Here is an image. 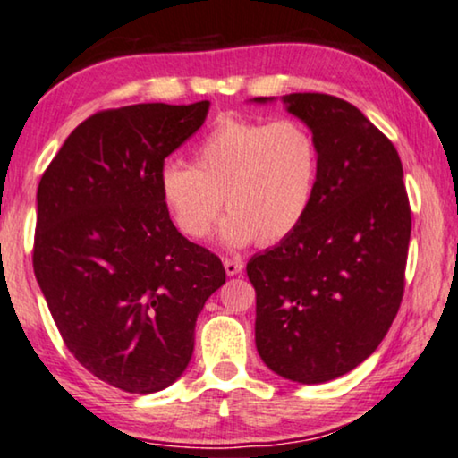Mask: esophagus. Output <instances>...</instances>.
I'll list each match as a JSON object with an SVG mask.
<instances>
[{
    "instance_id": "34e87169",
    "label": "esophagus",
    "mask_w": 458,
    "mask_h": 458,
    "mask_svg": "<svg viewBox=\"0 0 458 458\" xmlns=\"http://www.w3.org/2000/svg\"><path fill=\"white\" fill-rule=\"evenodd\" d=\"M223 265H225V271H227V276H240V273L243 271V263L240 259H225L223 260Z\"/></svg>"
}]
</instances>
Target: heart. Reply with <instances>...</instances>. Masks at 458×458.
Returning <instances> with one entry per match:
<instances>
[{
    "label": "heart",
    "mask_w": 458,
    "mask_h": 458,
    "mask_svg": "<svg viewBox=\"0 0 458 458\" xmlns=\"http://www.w3.org/2000/svg\"><path fill=\"white\" fill-rule=\"evenodd\" d=\"M319 178L311 130L294 120L221 117L193 149V165L168 162L159 170V198L182 235L204 240L218 212V235L231 248L277 243L301 227Z\"/></svg>",
    "instance_id": "heart-1"
}]
</instances>
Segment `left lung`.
<instances>
[{
  "mask_svg": "<svg viewBox=\"0 0 458 458\" xmlns=\"http://www.w3.org/2000/svg\"><path fill=\"white\" fill-rule=\"evenodd\" d=\"M282 103L316 136L319 178L301 227L248 260L254 336L267 368L319 385L360 366L387 335L403 294L411 206L395 147L358 106L318 92Z\"/></svg>",
  "mask_w": 458,
  "mask_h": 458,
  "instance_id": "obj_1",
  "label": "left lung"
}]
</instances>
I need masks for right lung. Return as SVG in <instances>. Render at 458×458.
<instances>
[{
	"label": "right lung",
	"instance_id": "right-lung-1",
	"mask_svg": "<svg viewBox=\"0 0 458 458\" xmlns=\"http://www.w3.org/2000/svg\"><path fill=\"white\" fill-rule=\"evenodd\" d=\"M210 103L100 111L63 142L38 187L33 269L64 345L100 381L156 394L185 372L221 259L178 233L164 159Z\"/></svg>",
	"mask_w": 458,
	"mask_h": 458
}]
</instances>
